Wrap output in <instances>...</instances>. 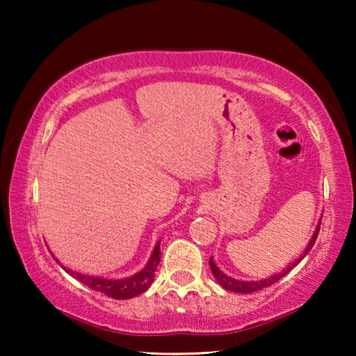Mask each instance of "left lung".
<instances>
[{
	"label": "left lung",
	"mask_w": 356,
	"mask_h": 356,
	"mask_svg": "<svg viewBox=\"0 0 356 356\" xmlns=\"http://www.w3.org/2000/svg\"><path fill=\"white\" fill-rule=\"evenodd\" d=\"M321 222H322V221H318V225H317V227H316V232L312 234V238L309 240V243H308V246H306V250H305L303 254H301L293 264L289 265V267H287L286 270H282V272L276 273V275H273V276H270V278H267V280H262V281H238V280H234V278H231V276H227V275L222 273L221 270H220L218 267H216V264L213 262L212 257H210V261H209L210 270H212L215 280L218 281L220 284H221V287H225L226 291L237 292V293H251V292L261 291V289L272 286V284H275L276 281H280L281 278H284V275H287L289 272H291V270L295 267V265H297V264L301 261V259H303L306 254H308L312 246H314V243H316V238H317V236H318V231H321Z\"/></svg>",
	"instance_id": "1"
}]
</instances>
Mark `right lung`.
Masks as SVG:
<instances>
[{"instance_id": "add662e5", "label": "right lung", "mask_w": 356, "mask_h": 356, "mask_svg": "<svg viewBox=\"0 0 356 356\" xmlns=\"http://www.w3.org/2000/svg\"><path fill=\"white\" fill-rule=\"evenodd\" d=\"M160 257H161V252H160V242H159L155 245L152 256H150L146 267H144L141 272H138L136 275L124 280L97 278V276H89L78 272H72L70 268H65V267L63 268L70 276H74L75 280L83 282L84 286L92 289V291L102 292L108 295V297L116 298V300H127V298H134L143 292H146L147 287L152 284L155 270L159 267V262H160Z\"/></svg>"}]
</instances>
